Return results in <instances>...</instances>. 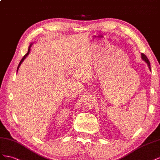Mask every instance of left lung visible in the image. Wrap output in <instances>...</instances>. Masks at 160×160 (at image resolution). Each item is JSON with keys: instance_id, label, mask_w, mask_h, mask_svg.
I'll return each mask as SVG.
<instances>
[{"instance_id": "8db88e82", "label": "left lung", "mask_w": 160, "mask_h": 160, "mask_svg": "<svg viewBox=\"0 0 160 160\" xmlns=\"http://www.w3.org/2000/svg\"><path fill=\"white\" fill-rule=\"evenodd\" d=\"M141 58H142L143 60H144L146 63H148V66L149 67V69L150 71H151V66H150V62H149V61L148 60V58H147V56H146L145 55H144L143 53H141Z\"/></svg>"}]
</instances>
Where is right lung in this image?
Wrapping results in <instances>:
<instances>
[{
    "instance_id": "add662e5",
    "label": "right lung",
    "mask_w": 160,
    "mask_h": 160,
    "mask_svg": "<svg viewBox=\"0 0 160 160\" xmlns=\"http://www.w3.org/2000/svg\"><path fill=\"white\" fill-rule=\"evenodd\" d=\"M31 45H32V43L29 45V49H28V51H27V53L25 55V56L22 57V58L21 59V62H20V63H19V66H18V67H17V72H18V70H19V67H20V66H21V64L22 63V62L24 61V60L25 59L27 58V56H28L29 55V52H30V50H31Z\"/></svg>"
}]
</instances>
